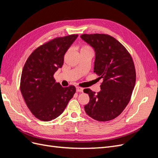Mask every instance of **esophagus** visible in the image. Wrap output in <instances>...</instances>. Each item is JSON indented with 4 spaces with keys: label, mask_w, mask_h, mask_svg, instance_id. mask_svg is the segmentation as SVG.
<instances>
[{
    "label": "esophagus",
    "mask_w": 158,
    "mask_h": 158,
    "mask_svg": "<svg viewBox=\"0 0 158 158\" xmlns=\"http://www.w3.org/2000/svg\"><path fill=\"white\" fill-rule=\"evenodd\" d=\"M84 90V88H80V87H76V92H82Z\"/></svg>",
    "instance_id": "34e87169"
}]
</instances>
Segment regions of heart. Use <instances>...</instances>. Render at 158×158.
<instances>
[{"label":"heart","mask_w":158,"mask_h":158,"mask_svg":"<svg viewBox=\"0 0 158 158\" xmlns=\"http://www.w3.org/2000/svg\"><path fill=\"white\" fill-rule=\"evenodd\" d=\"M92 51V50H91L89 47H88V46H84V47H82V48L80 49V51Z\"/></svg>","instance_id":"b5f03b06"}]
</instances>
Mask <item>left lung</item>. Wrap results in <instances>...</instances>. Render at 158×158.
<instances>
[{
	"mask_svg": "<svg viewBox=\"0 0 158 158\" xmlns=\"http://www.w3.org/2000/svg\"><path fill=\"white\" fill-rule=\"evenodd\" d=\"M80 37L94 49V72L103 79L98 94L84 89L89 97L85 111L98 121L112 120L125 109L135 88L136 71L132 59L125 47L111 36L84 34Z\"/></svg>",
	"mask_w": 158,
	"mask_h": 158,
	"instance_id": "8db88e82",
	"label": "left lung"
}]
</instances>
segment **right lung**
Here are the masks:
<instances>
[{
  "instance_id": "right-lung-1",
  "label": "right lung",
  "mask_w": 158,
  "mask_h": 158,
  "mask_svg": "<svg viewBox=\"0 0 158 158\" xmlns=\"http://www.w3.org/2000/svg\"><path fill=\"white\" fill-rule=\"evenodd\" d=\"M78 35L57 37L34 50L23 66L20 91L31 113L50 121L63 113L76 92L74 85L63 88L53 75L62 68L64 56Z\"/></svg>"
}]
</instances>
